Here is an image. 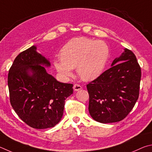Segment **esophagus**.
<instances>
[{
  "label": "esophagus",
  "instance_id": "34e87169",
  "mask_svg": "<svg viewBox=\"0 0 152 152\" xmlns=\"http://www.w3.org/2000/svg\"><path fill=\"white\" fill-rule=\"evenodd\" d=\"M81 88H82V87L80 86V85H79V84H75L74 86H73V89L75 91H79V90L81 89Z\"/></svg>",
  "mask_w": 152,
  "mask_h": 152
}]
</instances>
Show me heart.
Segmentation results:
<instances>
[{"instance_id": "1", "label": "heart", "mask_w": 152, "mask_h": 152, "mask_svg": "<svg viewBox=\"0 0 152 152\" xmlns=\"http://www.w3.org/2000/svg\"><path fill=\"white\" fill-rule=\"evenodd\" d=\"M109 48L104 42L77 37L70 40L61 50V61H55L58 73L71 75V69L84 81H91L102 73L109 58Z\"/></svg>"}]
</instances>
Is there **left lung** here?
<instances>
[{
	"instance_id": "obj_1",
	"label": "left lung",
	"mask_w": 152,
	"mask_h": 152,
	"mask_svg": "<svg viewBox=\"0 0 152 152\" xmlns=\"http://www.w3.org/2000/svg\"><path fill=\"white\" fill-rule=\"evenodd\" d=\"M111 66L87 85L89 112L102 124L121 121L139 97L142 72L134 53L125 49Z\"/></svg>"
}]
</instances>
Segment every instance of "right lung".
<instances>
[{"mask_svg":"<svg viewBox=\"0 0 152 152\" xmlns=\"http://www.w3.org/2000/svg\"><path fill=\"white\" fill-rule=\"evenodd\" d=\"M32 46L17 55L8 75L10 102L20 119L33 128L56 126L62 118L65 101L73 84L63 83L48 74L46 58Z\"/></svg>","mask_w":152,"mask_h":152,"instance_id":"add662e5","label":"right lung"}]
</instances>
